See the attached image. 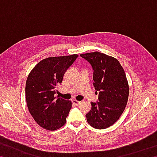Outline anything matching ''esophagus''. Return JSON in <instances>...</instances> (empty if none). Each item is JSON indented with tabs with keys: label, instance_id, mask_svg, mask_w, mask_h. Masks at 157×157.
Masks as SVG:
<instances>
[{
	"label": "esophagus",
	"instance_id": "esophagus-1",
	"mask_svg": "<svg viewBox=\"0 0 157 157\" xmlns=\"http://www.w3.org/2000/svg\"><path fill=\"white\" fill-rule=\"evenodd\" d=\"M72 102H73V104L75 105H76V106H79V105L81 104L80 101H78L77 100H73Z\"/></svg>",
	"mask_w": 157,
	"mask_h": 157
}]
</instances>
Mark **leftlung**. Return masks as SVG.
<instances>
[{"label":"left lung","instance_id":"left-lung-1","mask_svg":"<svg viewBox=\"0 0 157 157\" xmlns=\"http://www.w3.org/2000/svg\"><path fill=\"white\" fill-rule=\"evenodd\" d=\"M80 56L92 66L94 86L99 92V102H91V110L86 114L87 122L95 129H106L118 120L126 107L129 89L125 73L118 59L104 53Z\"/></svg>","mask_w":157,"mask_h":157}]
</instances>
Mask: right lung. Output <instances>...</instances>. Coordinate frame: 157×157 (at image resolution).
Wrapping results in <instances>:
<instances>
[{"label": "right lung", "mask_w": 157, "mask_h": 157, "mask_svg": "<svg viewBox=\"0 0 157 157\" xmlns=\"http://www.w3.org/2000/svg\"><path fill=\"white\" fill-rule=\"evenodd\" d=\"M78 57L74 54L46 58L29 73L25 84L28 110L36 123L47 130H57L66 123L72 102L55 95L66 71Z\"/></svg>", "instance_id": "1"}]
</instances>
